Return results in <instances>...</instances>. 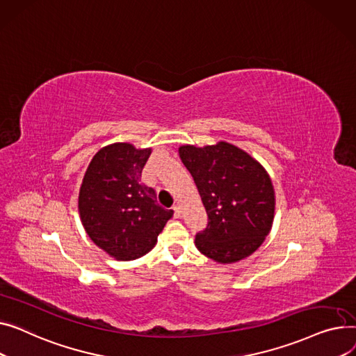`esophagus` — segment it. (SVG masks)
Here are the masks:
<instances>
[{"instance_id": "1", "label": "esophagus", "mask_w": 356, "mask_h": 356, "mask_svg": "<svg viewBox=\"0 0 356 356\" xmlns=\"http://www.w3.org/2000/svg\"><path fill=\"white\" fill-rule=\"evenodd\" d=\"M174 216H175V218H179V217H181V208H179L178 205L174 207Z\"/></svg>"}]
</instances>
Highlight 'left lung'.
<instances>
[{
  "label": "left lung",
  "mask_w": 356,
  "mask_h": 356,
  "mask_svg": "<svg viewBox=\"0 0 356 356\" xmlns=\"http://www.w3.org/2000/svg\"><path fill=\"white\" fill-rule=\"evenodd\" d=\"M179 158L198 188L208 216L195 245L217 263L253 254L275 218V188L263 166L228 142L197 148L182 145Z\"/></svg>",
  "instance_id": "1"
}]
</instances>
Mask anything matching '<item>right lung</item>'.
Segmentation results:
<instances>
[{
  "label": "right lung",
  "instance_id": "obj_1",
  "mask_svg": "<svg viewBox=\"0 0 356 356\" xmlns=\"http://www.w3.org/2000/svg\"><path fill=\"white\" fill-rule=\"evenodd\" d=\"M151 148L112 143L90 161L79 193V213L92 241L118 260H135L154 248L174 211L156 204L140 184Z\"/></svg>",
  "mask_w": 356,
  "mask_h": 356
}]
</instances>
